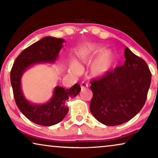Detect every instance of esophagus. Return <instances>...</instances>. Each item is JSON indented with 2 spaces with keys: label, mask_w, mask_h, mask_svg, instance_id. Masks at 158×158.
Listing matches in <instances>:
<instances>
[{
  "label": "esophagus",
  "mask_w": 158,
  "mask_h": 158,
  "mask_svg": "<svg viewBox=\"0 0 158 158\" xmlns=\"http://www.w3.org/2000/svg\"><path fill=\"white\" fill-rule=\"evenodd\" d=\"M88 84L85 83V82H84V81H83V82H81V88H87L88 87Z\"/></svg>",
  "instance_id": "esophagus-1"
}]
</instances>
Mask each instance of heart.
Here are the masks:
<instances>
[{
    "mask_svg": "<svg viewBox=\"0 0 158 158\" xmlns=\"http://www.w3.org/2000/svg\"><path fill=\"white\" fill-rule=\"evenodd\" d=\"M103 51L100 47H96L94 45H88L83 47L80 50L78 56L83 62H87L92 60L95 56L98 55ZM113 64V57L109 52H104L96 58L90 67V72L94 77H100L109 72ZM73 70L77 72L80 70L81 67L77 62L74 61L73 63Z\"/></svg>",
    "mask_w": 158,
    "mask_h": 158,
    "instance_id": "obj_1",
    "label": "heart"
}]
</instances>
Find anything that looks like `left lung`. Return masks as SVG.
<instances>
[{"mask_svg":"<svg viewBox=\"0 0 158 158\" xmlns=\"http://www.w3.org/2000/svg\"><path fill=\"white\" fill-rule=\"evenodd\" d=\"M124 57L123 65L90 81V111L107 126L124 124L137 115L145 103L150 88L152 74L146 62L127 47Z\"/></svg>","mask_w":158,"mask_h":158,"instance_id":"obj_1","label":"left lung"}]
</instances>
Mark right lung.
I'll list each match as a JSON object with an SVG mask.
<instances>
[{
	"mask_svg": "<svg viewBox=\"0 0 158 158\" xmlns=\"http://www.w3.org/2000/svg\"><path fill=\"white\" fill-rule=\"evenodd\" d=\"M62 39L46 36L23 50L16 57L11 71V83L15 101L19 110L27 118L42 126H52L61 122L69 111L66 101L76 96L81 88L75 83L70 89L57 86L54 90L52 98L46 103L31 104L23 96L21 79L27 68L40 62H55L62 47Z\"/></svg>",
	"mask_w": 158,
	"mask_h": 158,
	"instance_id": "add662e5",
	"label": "right lung"
}]
</instances>
